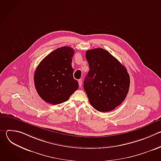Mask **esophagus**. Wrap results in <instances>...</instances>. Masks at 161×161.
Listing matches in <instances>:
<instances>
[{"label":"esophagus","mask_w":161,"mask_h":161,"mask_svg":"<svg viewBox=\"0 0 161 161\" xmlns=\"http://www.w3.org/2000/svg\"><path fill=\"white\" fill-rule=\"evenodd\" d=\"M78 83H79V86H81V85H82V80L81 79L78 80Z\"/></svg>","instance_id":"1"}]
</instances>
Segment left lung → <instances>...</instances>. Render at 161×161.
<instances>
[{
  "label": "left lung",
  "instance_id": "1",
  "mask_svg": "<svg viewBox=\"0 0 161 161\" xmlns=\"http://www.w3.org/2000/svg\"><path fill=\"white\" fill-rule=\"evenodd\" d=\"M89 71L83 87L90 104L100 112H108L125 99L130 86L126 68L108 51L95 48L86 52Z\"/></svg>",
  "mask_w": 161,
  "mask_h": 161
}]
</instances>
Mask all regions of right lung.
<instances>
[{"label": "right lung", "instance_id": "add662e5", "mask_svg": "<svg viewBox=\"0 0 161 161\" xmlns=\"http://www.w3.org/2000/svg\"><path fill=\"white\" fill-rule=\"evenodd\" d=\"M75 50L69 47L58 48L45 57L34 73V85L39 96L52 104L67 101L78 90L71 62Z\"/></svg>", "mask_w": 161, "mask_h": 161}]
</instances>
